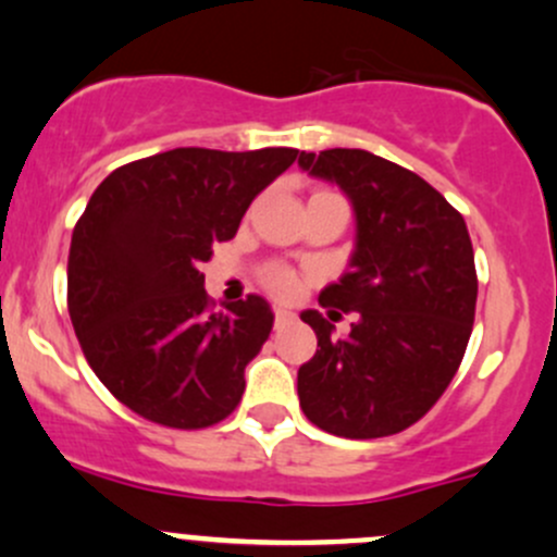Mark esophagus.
<instances>
[{
  "label": "esophagus",
  "mask_w": 557,
  "mask_h": 557,
  "mask_svg": "<svg viewBox=\"0 0 557 557\" xmlns=\"http://www.w3.org/2000/svg\"><path fill=\"white\" fill-rule=\"evenodd\" d=\"M273 313H276V326H284V324H289V321L292 319H295V313H292V311H286V308H276V311H273Z\"/></svg>",
  "instance_id": "1"
}]
</instances>
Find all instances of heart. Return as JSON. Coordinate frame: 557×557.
<instances>
[{
  "label": "heart",
  "instance_id": "heart-1",
  "mask_svg": "<svg viewBox=\"0 0 557 557\" xmlns=\"http://www.w3.org/2000/svg\"><path fill=\"white\" fill-rule=\"evenodd\" d=\"M265 286L278 297H292L297 292V276L289 271V268H271L265 273Z\"/></svg>",
  "mask_w": 557,
  "mask_h": 557
}]
</instances>
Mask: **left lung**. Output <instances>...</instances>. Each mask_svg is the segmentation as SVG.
Wrapping results in <instances>:
<instances>
[{"label":"left lung","instance_id":"8db88e82","mask_svg":"<svg viewBox=\"0 0 557 557\" xmlns=\"http://www.w3.org/2000/svg\"><path fill=\"white\" fill-rule=\"evenodd\" d=\"M297 163L351 200L357 246L319 302L330 318L332 307L358 313L343 338L319 311L300 313L319 346L297 370V397L324 432L388 437L432 410L467 351L478 302L467 222L429 182L367 150L300 152Z\"/></svg>","mask_w":557,"mask_h":557}]
</instances>
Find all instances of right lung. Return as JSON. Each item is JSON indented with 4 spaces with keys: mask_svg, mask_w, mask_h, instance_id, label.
I'll use <instances>...</instances> for the list:
<instances>
[{
    "mask_svg": "<svg viewBox=\"0 0 557 557\" xmlns=\"http://www.w3.org/2000/svg\"><path fill=\"white\" fill-rule=\"evenodd\" d=\"M295 158L176 147L120 165L90 195L69 246V317L99 381L147 421L206 429L240 403L273 311L260 295L214 311L200 265Z\"/></svg>",
    "mask_w": 557,
    "mask_h": 557,
    "instance_id": "obj_1",
    "label": "right lung"
}]
</instances>
